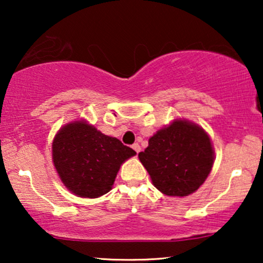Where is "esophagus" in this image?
<instances>
[{"label": "esophagus", "mask_w": 263, "mask_h": 263, "mask_svg": "<svg viewBox=\"0 0 263 263\" xmlns=\"http://www.w3.org/2000/svg\"><path fill=\"white\" fill-rule=\"evenodd\" d=\"M132 147H133V149H134L136 153H139L140 151H141V147H140L139 143H134V145H133Z\"/></svg>", "instance_id": "1"}]
</instances>
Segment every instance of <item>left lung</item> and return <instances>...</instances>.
<instances>
[{
    "instance_id": "8db88e82",
    "label": "left lung",
    "mask_w": 263,
    "mask_h": 263,
    "mask_svg": "<svg viewBox=\"0 0 263 263\" xmlns=\"http://www.w3.org/2000/svg\"><path fill=\"white\" fill-rule=\"evenodd\" d=\"M139 159L159 192L183 197L195 193L206 181L213 167L214 148L202 127L176 118L151 136Z\"/></svg>"
}]
</instances>
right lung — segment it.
<instances>
[{
  "mask_svg": "<svg viewBox=\"0 0 263 263\" xmlns=\"http://www.w3.org/2000/svg\"><path fill=\"white\" fill-rule=\"evenodd\" d=\"M135 154L85 120L63 125L52 141V163L61 182L75 196L85 199L109 193L121 165Z\"/></svg>",
  "mask_w": 263,
  "mask_h": 263,
  "instance_id": "1",
  "label": "right lung"
}]
</instances>
